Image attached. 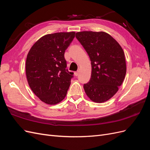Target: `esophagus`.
<instances>
[{"label": "esophagus", "mask_w": 150, "mask_h": 150, "mask_svg": "<svg viewBox=\"0 0 150 150\" xmlns=\"http://www.w3.org/2000/svg\"><path fill=\"white\" fill-rule=\"evenodd\" d=\"M78 74H79V71H76V72H74V76H78Z\"/></svg>", "instance_id": "esophagus-1"}]
</instances>
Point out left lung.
<instances>
[{"label": "left lung", "mask_w": 150, "mask_h": 150, "mask_svg": "<svg viewBox=\"0 0 150 150\" xmlns=\"http://www.w3.org/2000/svg\"><path fill=\"white\" fill-rule=\"evenodd\" d=\"M76 38L91 61V76L84 84L85 93L94 102H105L117 93L124 81L126 65L123 50L104 32H78Z\"/></svg>", "instance_id": "1"}]
</instances>
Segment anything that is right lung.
Returning <instances> with one entry per match:
<instances>
[{
  "instance_id": "1",
  "label": "right lung",
  "mask_w": 150,
  "mask_h": 150,
  "mask_svg": "<svg viewBox=\"0 0 150 150\" xmlns=\"http://www.w3.org/2000/svg\"><path fill=\"white\" fill-rule=\"evenodd\" d=\"M74 37V32L44 35L27 56L28 84L36 96L47 104H56L66 96L74 73L66 69L64 52Z\"/></svg>"
}]
</instances>
